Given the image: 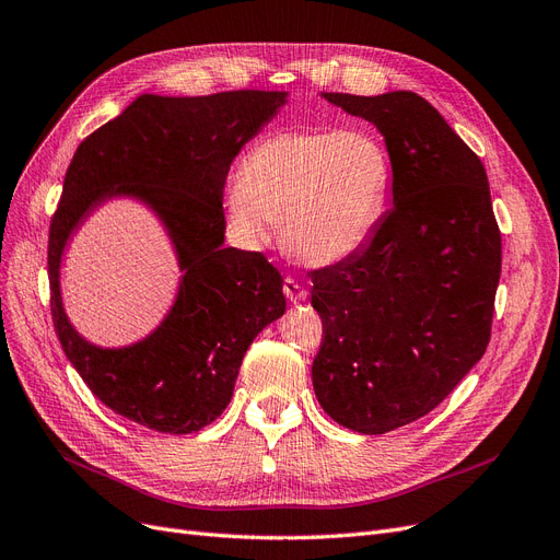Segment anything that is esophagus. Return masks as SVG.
<instances>
[{
    "mask_svg": "<svg viewBox=\"0 0 560 560\" xmlns=\"http://www.w3.org/2000/svg\"><path fill=\"white\" fill-rule=\"evenodd\" d=\"M283 293H285V298L291 300V302H304L306 300V288L304 285H300L295 279H291V277H285L283 279Z\"/></svg>",
    "mask_w": 560,
    "mask_h": 560,
    "instance_id": "esophagus-1",
    "label": "esophagus"
}]
</instances>
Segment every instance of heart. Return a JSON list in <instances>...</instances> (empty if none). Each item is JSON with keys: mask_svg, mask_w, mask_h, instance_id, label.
<instances>
[{"mask_svg": "<svg viewBox=\"0 0 560 560\" xmlns=\"http://www.w3.org/2000/svg\"><path fill=\"white\" fill-rule=\"evenodd\" d=\"M392 156L383 136L355 124L265 136L225 191V221L258 246L281 221L291 252L314 265L339 262L366 244L392 191Z\"/></svg>", "mask_w": 560, "mask_h": 560, "instance_id": "obj_1", "label": "heart"}]
</instances>
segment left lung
Returning <instances> with one entry per match:
<instances>
[{"mask_svg": "<svg viewBox=\"0 0 560 560\" xmlns=\"http://www.w3.org/2000/svg\"><path fill=\"white\" fill-rule=\"evenodd\" d=\"M323 96L374 124L395 171V205L371 240L312 272L323 318L314 392L335 422L376 436L424 418L485 355L501 231L480 156L429 101Z\"/></svg>", "mask_w": 560, "mask_h": 560, "instance_id": "obj_1", "label": "left lung"}]
</instances>
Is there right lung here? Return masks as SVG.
I'll return each mask as SVG.
<instances>
[{"label":"right lung","mask_w":560,"mask_h":560,"mask_svg":"<svg viewBox=\"0 0 560 560\" xmlns=\"http://www.w3.org/2000/svg\"><path fill=\"white\" fill-rule=\"evenodd\" d=\"M285 103V92L142 94L78 144L50 221V314L61 348L117 416L161 433H194L231 404L246 348L285 312L283 279L260 252L223 246V186L233 159ZM113 195L150 203L185 272L170 316L133 347L98 349L60 306L70 233Z\"/></svg>","instance_id":"1"}]
</instances>
